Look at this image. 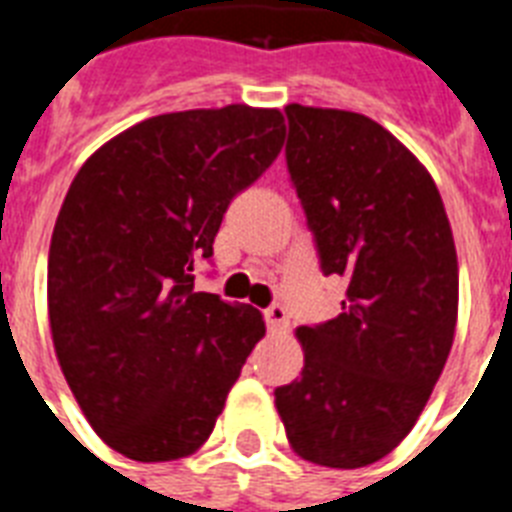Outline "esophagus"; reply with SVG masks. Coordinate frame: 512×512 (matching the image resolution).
Listing matches in <instances>:
<instances>
[{"instance_id": "obj_1", "label": "esophagus", "mask_w": 512, "mask_h": 512, "mask_svg": "<svg viewBox=\"0 0 512 512\" xmlns=\"http://www.w3.org/2000/svg\"><path fill=\"white\" fill-rule=\"evenodd\" d=\"M265 324L271 332H284L289 327V313L281 303H273L265 308Z\"/></svg>"}]
</instances>
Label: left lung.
<instances>
[{
    "label": "left lung",
    "instance_id": "8db88e82",
    "mask_svg": "<svg viewBox=\"0 0 512 512\" xmlns=\"http://www.w3.org/2000/svg\"><path fill=\"white\" fill-rule=\"evenodd\" d=\"M287 170L324 276H345L342 313L297 329L305 366L276 388L303 460L364 468L428 404L457 327V249L430 172L369 116L292 106Z\"/></svg>",
    "mask_w": 512,
    "mask_h": 512
}]
</instances>
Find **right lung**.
Wrapping results in <instances>:
<instances>
[{
    "instance_id": "obj_1",
    "label": "right lung",
    "mask_w": 512,
    "mask_h": 512,
    "mask_svg": "<svg viewBox=\"0 0 512 512\" xmlns=\"http://www.w3.org/2000/svg\"><path fill=\"white\" fill-rule=\"evenodd\" d=\"M279 108L225 106L135 124L76 172L47 263L52 345L92 430L124 457L199 449L263 313L193 289L231 199L284 146Z\"/></svg>"
}]
</instances>
